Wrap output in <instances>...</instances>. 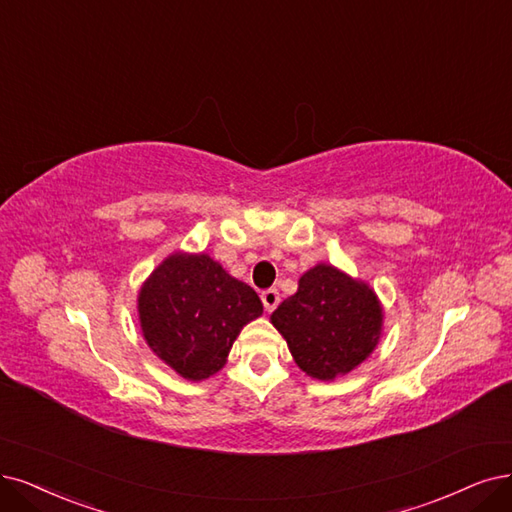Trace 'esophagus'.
<instances>
[{
  "mask_svg": "<svg viewBox=\"0 0 512 512\" xmlns=\"http://www.w3.org/2000/svg\"><path fill=\"white\" fill-rule=\"evenodd\" d=\"M261 301H263V308H266V312H274L276 306L280 304V293L276 289H266L261 293Z\"/></svg>",
  "mask_w": 512,
  "mask_h": 512,
  "instance_id": "34e87169",
  "label": "esophagus"
}]
</instances>
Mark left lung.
Instances as JSON below:
<instances>
[{
    "mask_svg": "<svg viewBox=\"0 0 512 512\" xmlns=\"http://www.w3.org/2000/svg\"><path fill=\"white\" fill-rule=\"evenodd\" d=\"M301 371L331 382L361 365L382 335L384 310L363 280L327 263L299 278L297 293L270 316Z\"/></svg>",
    "mask_w": 512,
    "mask_h": 512,
    "instance_id": "obj_1",
    "label": "left lung"
}]
</instances>
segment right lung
I'll use <instances>...</instances> for the list:
<instances>
[{
  "mask_svg": "<svg viewBox=\"0 0 512 512\" xmlns=\"http://www.w3.org/2000/svg\"><path fill=\"white\" fill-rule=\"evenodd\" d=\"M137 301L151 352L192 382L221 371L242 327L263 312L257 293L204 253L168 255Z\"/></svg>",
  "mask_w": 512,
  "mask_h": 512,
  "instance_id": "add662e5",
  "label": "right lung"
}]
</instances>
